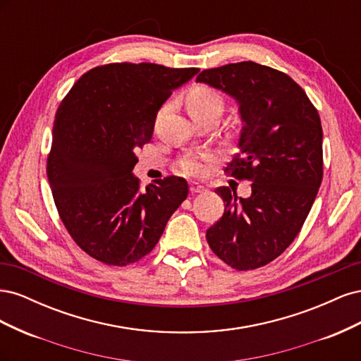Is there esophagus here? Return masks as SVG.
<instances>
[{
  "instance_id": "esophagus-1",
  "label": "esophagus",
  "mask_w": 361,
  "mask_h": 361,
  "mask_svg": "<svg viewBox=\"0 0 361 361\" xmlns=\"http://www.w3.org/2000/svg\"><path fill=\"white\" fill-rule=\"evenodd\" d=\"M190 191H191L192 194L204 192V191H206V187H203V185H200V183H197V182H192V183L190 185Z\"/></svg>"
}]
</instances>
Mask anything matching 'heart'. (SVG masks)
I'll return each mask as SVG.
<instances>
[{
	"label": "heart",
	"mask_w": 361,
	"mask_h": 361,
	"mask_svg": "<svg viewBox=\"0 0 361 361\" xmlns=\"http://www.w3.org/2000/svg\"><path fill=\"white\" fill-rule=\"evenodd\" d=\"M187 108L191 116H197L207 111H220L223 110V99L220 93L211 89L207 85H194L192 89L187 93ZM209 157L203 158H187L180 162V169L192 174V176H200L204 171L203 159H207Z\"/></svg>",
	"instance_id": "obj_1"
}]
</instances>
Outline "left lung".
Segmentation results:
<instances>
[{
	"instance_id": "8db88e82",
	"label": "left lung",
	"mask_w": 361,
	"mask_h": 361,
	"mask_svg": "<svg viewBox=\"0 0 361 361\" xmlns=\"http://www.w3.org/2000/svg\"><path fill=\"white\" fill-rule=\"evenodd\" d=\"M197 82L231 94L243 128L224 171L251 180V195L216 188L224 214L206 231L211 250L238 271L279 257L301 231L322 182L318 110L289 75L255 61L206 69Z\"/></svg>"
}]
</instances>
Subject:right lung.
<instances>
[{
	"label": "right lung",
	"mask_w": 361,
	"mask_h": 361,
	"mask_svg": "<svg viewBox=\"0 0 361 361\" xmlns=\"http://www.w3.org/2000/svg\"><path fill=\"white\" fill-rule=\"evenodd\" d=\"M197 72L105 64L84 73L59 106L47 166L52 197L73 241L105 265L126 267L149 255L187 199L183 178L141 190L133 170L158 110Z\"/></svg>",
	"instance_id": "1"
}]
</instances>
